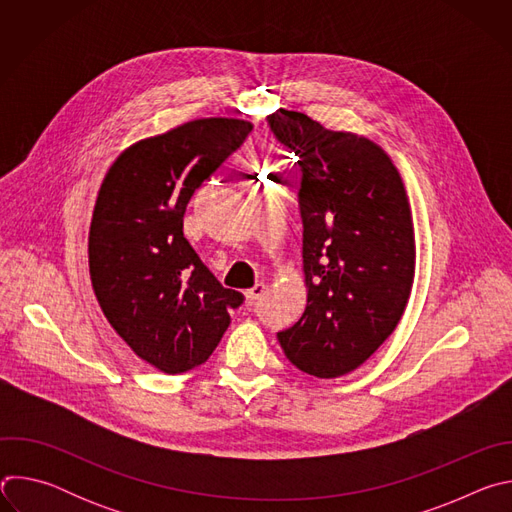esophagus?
<instances>
[{
  "label": "esophagus",
  "mask_w": 512,
  "mask_h": 512,
  "mask_svg": "<svg viewBox=\"0 0 512 512\" xmlns=\"http://www.w3.org/2000/svg\"><path fill=\"white\" fill-rule=\"evenodd\" d=\"M265 289H267L265 283H257L255 287L247 289V291H245V302H247V304H255V302L265 294Z\"/></svg>",
  "instance_id": "34e87169"
}]
</instances>
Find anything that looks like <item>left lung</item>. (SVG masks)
I'll list each match as a JSON object with an SVG mask.
<instances>
[{
	"instance_id": "1",
	"label": "left lung",
	"mask_w": 512,
	"mask_h": 512,
	"mask_svg": "<svg viewBox=\"0 0 512 512\" xmlns=\"http://www.w3.org/2000/svg\"><path fill=\"white\" fill-rule=\"evenodd\" d=\"M302 166V318L277 340L318 379L356 371L395 332L415 279V229L399 170L373 139L298 111L269 115Z\"/></svg>"
}]
</instances>
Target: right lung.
Returning a JSON list of instances; mask_svg holds the SVG:
<instances>
[{
  "label": "right lung",
  "instance_id": "obj_1",
  "mask_svg": "<svg viewBox=\"0 0 512 512\" xmlns=\"http://www.w3.org/2000/svg\"><path fill=\"white\" fill-rule=\"evenodd\" d=\"M251 129L235 117L188 121L131 143L101 182L89 229L95 298L123 342L166 375L206 362L243 302L198 259L182 216Z\"/></svg>",
  "mask_w": 512,
  "mask_h": 512
}]
</instances>
